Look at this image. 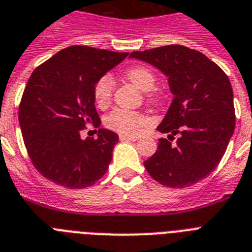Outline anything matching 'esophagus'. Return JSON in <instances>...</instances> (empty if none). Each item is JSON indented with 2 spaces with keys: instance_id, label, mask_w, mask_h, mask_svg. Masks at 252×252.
<instances>
[{
  "instance_id": "1",
  "label": "esophagus",
  "mask_w": 252,
  "mask_h": 252,
  "mask_svg": "<svg viewBox=\"0 0 252 252\" xmlns=\"http://www.w3.org/2000/svg\"><path fill=\"white\" fill-rule=\"evenodd\" d=\"M120 141H137L138 137L136 136H128V134H120Z\"/></svg>"
}]
</instances>
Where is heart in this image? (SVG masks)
Segmentation results:
<instances>
[{
    "label": "heart",
    "instance_id": "heart-1",
    "mask_svg": "<svg viewBox=\"0 0 252 252\" xmlns=\"http://www.w3.org/2000/svg\"><path fill=\"white\" fill-rule=\"evenodd\" d=\"M126 79L141 91H151L155 85V75L150 68L145 66H133L126 71ZM115 83L111 75H103L94 85V101L98 107H107L112 99ZM151 101H155L154 94H149ZM105 124L110 129L122 134H138L150 124V119L141 112L130 111L126 108H115L110 112L105 120Z\"/></svg>",
    "mask_w": 252,
    "mask_h": 252
}]
</instances>
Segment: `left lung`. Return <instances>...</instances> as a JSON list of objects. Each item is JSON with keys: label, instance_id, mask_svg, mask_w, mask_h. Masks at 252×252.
I'll list each match as a JSON object with an SVG mask.
<instances>
[{"label": "left lung", "instance_id": "obj_1", "mask_svg": "<svg viewBox=\"0 0 252 252\" xmlns=\"http://www.w3.org/2000/svg\"><path fill=\"white\" fill-rule=\"evenodd\" d=\"M130 58L157 67L168 79L173 101L157 129L160 138L153 157L144 161L155 181L168 188H188L206 179L221 160L236 126L233 89L220 67L202 53L168 45ZM180 134L176 144L169 139Z\"/></svg>", "mask_w": 252, "mask_h": 252}]
</instances>
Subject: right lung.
Segmentation results:
<instances>
[{
  "mask_svg": "<svg viewBox=\"0 0 252 252\" xmlns=\"http://www.w3.org/2000/svg\"><path fill=\"white\" fill-rule=\"evenodd\" d=\"M129 53L69 46L34 69L19 106L24 145L34 168L68 189L93 185L105 175L119 137L99 128L83 140L88 126H101L94 85Z\"/></svg>",
  "mask_w": 252,
  "mask_h": 252,
  "instance_id": "obj_1",
  "label": "right lung"
}]
</instances>
